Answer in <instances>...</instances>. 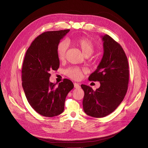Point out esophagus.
<instances>
[{
  "mask_svg": "<svg viewBox=\"0 0 148 148\" xmlns=\"http://www.w3.org/2000/svg\"><path fill=\"white\" fill-rule=\"evenodd\" d=\"M74 88H76V89L80 88V85L78 84H77V83H74Z\"/></svg>",
  "mask_w": 148,
  "mask_h": 148,
  "instance_id": "esophagus-1",
  "label": "esophagus"
}]
</instances>
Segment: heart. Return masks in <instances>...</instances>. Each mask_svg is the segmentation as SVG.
I'll list each match as a JSON object with an SVG mask.
<instances>
[{
	"mask_svg": "<svg viewBox=\"0 0 148 148\" xmlns=\"http://www.w3.org/2000/svg\"><path fill=\"white\" fill-rule=\"evenodd\" d=\"M73 42L80 49L82 54L86 57L90 56L93 53L95 50V46L93 42L86 37L82 36L75 38L73 40ZM68 48L69 44L67 42L62 40L59 43L57 46L56 52L59 60L63 61L64 60ZM82 73V70L76 67H70L66 70V75L69 77L75 80L81 79Z\"/></svg>",
	"mask_w": 148,
	"mask_h": 148,
	"instance_id": "1",
	"label": "heart"
}]
</instances>
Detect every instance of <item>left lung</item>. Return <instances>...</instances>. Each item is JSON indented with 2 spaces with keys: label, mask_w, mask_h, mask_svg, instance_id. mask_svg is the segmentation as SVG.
I'll list each match as a JSON object with an SVG mask.
<instances>
[{
  "label": "left lung",
  "mask_w": 148,
  "mask_h": 148,
  "mask_svg": "<svg viewBox=\"0 0 148 148\" xmlns=\"http://www.w3.org/2000/svg\"><path fill=\"white\" fill-rule=\"evenodd\" d=\"M103 56L97 69L88 79L100 82V87L93 90L81 85L84 91L82 105L85 113L93 117H105L123 101L128 89L129 66L127 57L121 46L108 35L102 36Z\"/></svg>",
  "instance_id": "left-lung-1"
}]
</instances>
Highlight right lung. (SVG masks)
Listing matches in <instances>:
<instances>
[{"mask_svg": "<svg viewBox=\"0 0 148 148\" xmlns=\"http://www.w3.org/2000/svg\"><path fill=\"white\" fill-rule=\"evenodd\" d=\"M69 31L64 29L41 34L32 42L25 55L22 86L31 106L45 117H52L63 113L66 97L74 88L68 79H64L58 86L49 81L50 71L59 67L58 45Z\"/></svg>", "mask_w": 148, "mask_h": 148, "instance_id": "add662e5", "label": "right lung"}]
</instances>
